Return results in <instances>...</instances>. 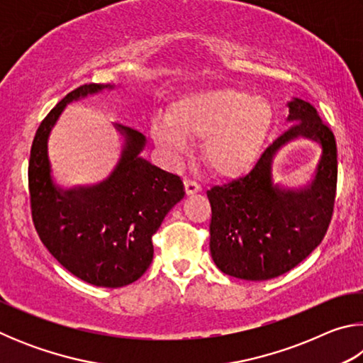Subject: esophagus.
Returning a JSON list of instances; mask_svg holds the SVG:
<instances>
[{
  "instance_id": "1",
  "label": "esophagus",
  "mask_w": 363,
  "mask_h": 363,
  "mask_svg": "<svg viewBox=\"0 0 363 363\" xmlns=\"http://www.w3.org/2000/svg\"><path fill=\"white\" fill-rule=\"evenodd\" d=\"M184 184H186V192L189 195L196 194V192H200V190H201L200 184L196 182L195 179H190V177H186V181H184Z\"/></svg>"
}]
</instances>
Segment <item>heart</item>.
<instances>
[{
  "instance_id": "b5f03b06",
  "label": "heart",
  "mask_w": 363,
  "mask_h": 363,
  "mask_svg": "<svg viewBox=\"0 0 363 363\" xmlns=\"http://www.w3.org/2000/svg\"><path fill=\"white\" fill-rule=\"evenodd\" d=\"M272 121V108L261 97L232 88L196 91L177 99L169 120H157L152 136L173 153L187 150V138L205 139L206 163L219 174L247 169L259 152Z\"/></svg>"
}]
</instances>
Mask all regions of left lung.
<instances>
[{
	"instance_id": "8db88e82",
	"label": "left lung",
	"mask_w": 363,
	"mask_h": 363,
	"mask_svg": "<svg viewBox=\"0 0 363 363\" xmlns=\"http://www.w3.org/2000/svg\"><path fill=\"white\" fill-rule=\"evenodd\" d=\"M288 108L293 125L262 152L253 169L206 192L211 205L213 261L232 277L269 280L296 267L322 243L333 216L335 134L311 102L294 99ZM301 135L323 145L318 176L306 189H281L272 184L269 163L281 145Z\"/></svg>"
}]
</instances>
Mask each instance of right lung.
I'll use <instances>...</instances> for the list:
<instances>
[{
	"label": "right lung",
	"instance_id": "add662e5",
	"mask_svg": "<svg viewBox=\"0 0 363 363\" xmlns=\"http://www.w3.org/2000/svg\"><path fill=\"white\" fill-rule=\"evenodd\" d=\"M108 84L70 91L36 130L28 162V192L40 240L75 277L96 286L118 288L136 281L153 259L152 235L186 192L181 177L139 155L145 138L116 125L126 145L112 176L97 186L60 190L49 174L46 140L70 101Z\"/></svg>",
	"mask_w": 363,
	"mask_h": 363
}]
</instances>
